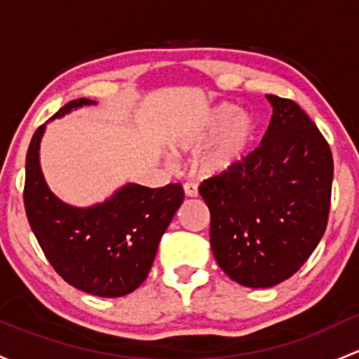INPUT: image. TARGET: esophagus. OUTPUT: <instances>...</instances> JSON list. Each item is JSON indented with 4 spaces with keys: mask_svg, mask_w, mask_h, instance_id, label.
Returning a JSON list of instances; mask_svg holds the SVG:
<instances>
[{
    "mask_svg": "<svg viewBox=\"0 0 359 359\" xmlns=\"http://www.w3.org/2000/svg\"><path fill=\"white\" fill-rule=\"evenodd\" d=\"M184 194L189 196V198H196V196L199 194V192H198V187H196L194 184L186 182V184H184Z\"/></svg>",
    "mask_w": 359,
    "mask_h": 359,
    "instance_id": "34e87169",
    "label": "esophagus"
}]
</instances>
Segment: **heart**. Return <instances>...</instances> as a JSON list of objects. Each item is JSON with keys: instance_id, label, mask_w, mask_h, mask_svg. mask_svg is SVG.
Listing matches in <instances>:
<instances>
[{"instance_id": "1", "label": "heart", "mask_w": 359, "mask_h": 359, "mask_svg": "<svg viewBox=\"0 0 359 359\" xmlns=\"http://www.w3.org/2000/svg\"><path fill=\"white\" fill-rule=\"evenodd\" d=\"M218 141L203 156L201 165L206 172L222 173L236 168L251 153L256 139V122L251 115L239 113V108L224 104L217 108L201 130L180 142V148L196 149L220 134Z\"/></svg>"}]
</instances>
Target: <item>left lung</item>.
I'll return each mask as SVG.
<instances>
[{
    "mask_svg": "<svg viewBox=\"0 0 359 359\" xmlns=\"http://www.w3.org/2000/svg\"><path fill=\"white\" fill-rule=\"evenodd\" d=\"M266 97L273 115L262 144L199 186L215 259L232 280L255 289L292 277L315 251L334 179L329 142L306 111L289 97Z\"/></svg>",
    "mask_w": 359,
    "mask_h": 359,
    "instance_id": "8db88e82",
    "label": "left lung"
}]
</instances>
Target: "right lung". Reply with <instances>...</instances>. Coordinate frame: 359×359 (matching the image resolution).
Instances as JSON below:
<instances>
[{"label":"right lung","mask_w":359,"mask_h":359,"mask_svg":"<svg viewBox=\"0 0 359 359\" xmlns=\"http://www.w3.org/2000/svg\"><path fill=\"white\" fill-rule=\"evenodd\" d=\"M93 104L86 97L70 101L53 115ZM37 127L25 160L24 206L44 256L56 273L84 292L118 297L148 277L161 236L184 201L180 184L149 187L129 184L103 205L74 208L48 189L39 168Z\"/></svg>","instance_id":"add662e5"}]
</instances>
